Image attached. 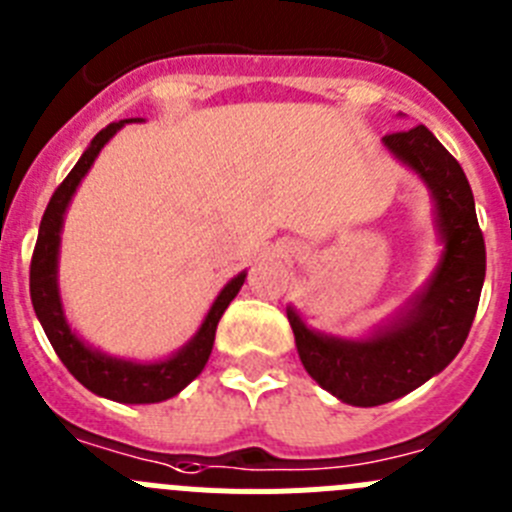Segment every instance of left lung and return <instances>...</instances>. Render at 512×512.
I'll use <instances>...</instances> for the list:
<instances>
[{
    "mask_svg": "<svg viewBox=\"0 0 512 512\" xmlns=\"http://www.w3.org/2000/svg\"><path fill=\"white\" fill-rule=\"evenodd\" d=\"M391 154L432 191L444 252L429 283L389 326L361 341L315 333L288 308L305 371L353 407H379L409 394L460 353L485 283V240L470 181L427 126L384 136Z\"/></svg>",
    "mask_w": 512,
    "mask_h": 512,
    "instance_id": "left-lung-1",
    "label": "left lung"
}]
</instances>
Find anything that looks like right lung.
Returning a JSON list of instances; mask_svg holds the SVG:
<instances>
[{"label": "right lung", "mask_w": 512, "mask_h": 512, "mask_svg": "<svg viewBox=\"0 0 512 512\" xmlns=\"http://www.w3.org/2000/svg\"><path fill=\"white\" fill-rule=\"evenodd\" d=\"M131 121H118L111 123V126H105L90 141V146L85 148V154L80 156L73 171L65 176V181L52 194L50 204H47L45 214H42L40 234H37V245L35 252H32L30 295L37 318H40L52 348H55L62 364L68 366L70 374L85 389H90L98 396H105V399L121 401V404H156V401L176 396L186 384H191V381L202 374V369L209 361V353H212L219 318H222L227 305L234 300V295L240 293L247 272H240L237 278H232L224 285V290L217 295L212 308H209L197 336L191 338L181 351H176L174 356L164 358V361L136 364V361H126V358L105 356V353L85 346L75 336L73 328L65 321L60 290H57V255H60L62 219H65V209H68L75 189H78L83 176L93 166L95 156L100 154V148L116 136V131H121Z\"/></svg>", "instance_id": "1"}]
</instances>
